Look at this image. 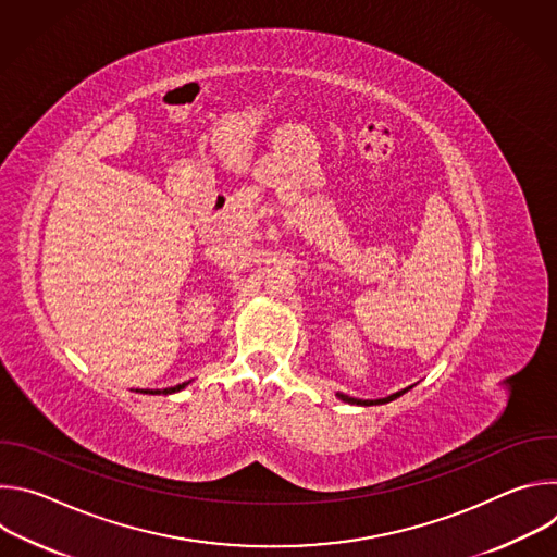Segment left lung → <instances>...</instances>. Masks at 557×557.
<instances>
[{
	"mask_svg": "<svg viewBox=\"0 0 557 557\" xmlns=\"http://www.w3.org/2000/svg\"><path fill=\"white\" fill-rule=\"evenodd\" d=\"M410 387H406V389H401V392H394V394H389V396H385V399H374V401H363V399H355V396H348V394H337L342 401H346V404H350V406H379V404H387V401H394L396 396H401V394H406Z\"/></svg>",
	"mask_w": 557,
	"mask_h": 557,
	"instance_id": "1",
	"label": "left lung"
}]
</instances>
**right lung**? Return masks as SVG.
I'll list each match as a JSON object with an SVG mask.
<instances>
[{
	"instance_id": "1",
	"label": "right lung",
	"mask_w": 557,
	"mask_h": 557,
	"mask_svg": "<svg viewBox=\"0 0 557 557\" xmlns=\"http://www.w3.org/2000/svg\"><path fill=\"white\" fill-rule=\"evenodd\" d=\"M187 383H181V385H174V387H165V389H143L145 394H172V392H178V389H183Z\"/></svg>"
}]
</instances>
